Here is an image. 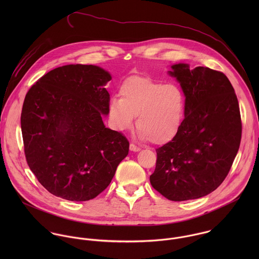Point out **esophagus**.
<instances>
[{"label":"esophagus","instance_id":"esophagus-1","mask_svg":"<svg viewBox=\"0 0 259 259\" xmlns=\"http://www.w3.org/2000/svg\"><path fill=\"white\" fill-rule=\"evenodd\" d=\"M130 149H131L132 151L137 152V151H140V150H141V148L137 147V146H136V145H134V144H131V145H130Z\"/></svg>","mask_w":259,"mask_h":259}]
</instances>
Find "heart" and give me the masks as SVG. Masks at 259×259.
<instances>
[{"instance_id":"heart-1","label":"heart","mask_w":259,"mask_h":259,"mask_svg":"<svg viewBox=\"0 0 259 259\" xmlns=\"http://www.w3.org/2000/svg\"><path fill=\"white\" fill-rule=\"evenodd\" d=\"M120 99L111 98L108 104L112 126L130 130L137 117L139 137L143 141L163 145L178 134L185 109L182 91L172 83L144 76H131L119 85Z\"/></svg>"}]
</instances>
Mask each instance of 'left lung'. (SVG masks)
I'll use <instances>...</instances> for the list:
<instances>
[{
	"instance_id": "8db88e82",
	"label": "left lung",
	"mask_w": 259,
	"mask_h": 259,
	"mask_svg": "<svg viewBox=\"0 0 259 259\" xmlns=\"http://www.w3.org/2000/svg\"><path fill=\"white\" fill-rule=\"evenodd\" d=\"M167 73L185 97V119L171 142L156 149L149 177L154 189L174 201L205 196L228 175L241 140L238 101L229 79L204 67L175 64Z\"/></svg>"
}]
</instances>
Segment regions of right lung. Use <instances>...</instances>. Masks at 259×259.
Returning a JSON list of instances; mask_svg holds the SVG:
<instances>
[{
    "label": "right lung",
    "instance_id": "add662e5",
    "mask_svg": "<svg viewBox=\"0 0 259 259\" xmlns=\"http://www.w3.org/2000/svg\"><path fill=\"white\" fill-rule=\"evenodd\" d=\"M108 71L67 65L41 76L26 95L21 128L28 164L52 194L85 201L104 191L130 144L106 127Z\"/></svg>",
    "mask_w": 259,
    "mask_h": 259
}]
</instances>
